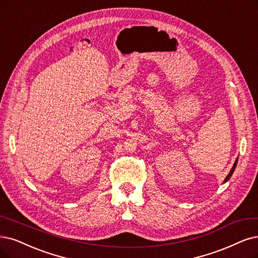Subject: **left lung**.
I'll return each mask as SVG.
<instances>
[{
  "mask_svg": "<svg viewBox=\"0 0 258 258\" xmlns=\"http://www.w3.org/2000/svg\"><path fill=\"white\" fill-rule=\"evenodd\" d=\"M237 161H238V158L236 159V161H235V164H234V166H233V168L231 169V171H230V173H228L227 174V176L225 177V179H224V183H226L227 182V180L228 179H230L231 178V176H232V174L234 173V171H235V169H236V166H237Z\"/></svg>",
  "mask_w": 258,
  "mask_h": 258,
  "instance_id": "left-lung-1",
  "label": "left lung"
}]
</instances>
